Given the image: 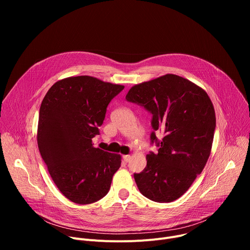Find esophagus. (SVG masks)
Instances as JSON below:
<instances>
[{"label":"esophagus","instance_id":"34e87169","mask_svg":"<svg viewBox=\"0 0 250 250\" xmlns=\"http://www.w3.org/2000/svg\"><path fill=\"white\" fill-rule=\"evenodd\" d=\"M130 159H131V156H130V155H124V160H125V162H128V161H130Z\"/></svg>","mask_w":250,"mask_h":250}]
</instances>
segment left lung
I'll return each mask as SVG.
<instances>
[{
  "mask_svg": "<svg viewBox=\"0 0 250 250\" xmlns=\"http://www.w3.org/2000/svg\"><path fill=\"white\" fill-rule=\"evenodd\" d=\"M152 114L150 138L158 152L146 155L145 170L134 174L138 190L158 203L180 198L202 173L210 154L216 114L207 92L174 74L132 86L125 96ZM162 131L159 142L155 135Z\"/></svg>",
  "mask_w": 250,
  "mask_h": 250,
  "instance_id": "8db88e82",
  "label": "left lung"
}]
</instances>
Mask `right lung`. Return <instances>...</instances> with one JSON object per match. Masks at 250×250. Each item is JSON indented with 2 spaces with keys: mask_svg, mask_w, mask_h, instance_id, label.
<instances>
[{
  "mask_svg": "<svg viewBox=\"0 0 250 250\" xmlns=\"http://www.w3.org/2000/svg\"><path fill=\"white\" fill-rule=\"evenodd\" d=\"M125 86L92 76L68 77L44 96L38 146L52 180L71 202L92 204L108 194L122 156L93 146L106 106Z\"/></svg>",
  "mask_w": 250,
  "mask_h": 250,
  "instance_id": "right-lung-1",
  "label": "right lung"
}]
</instances>
